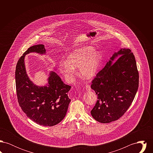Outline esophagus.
I'll return each mask as SVG.
<instances>
[{
  "mask_svg": "<svg viewBox=\"0 0 153 153\" xmlns=\"http://www.w3.org/2000/svg\"><path fill=\"white\" fill-rule=\"evenodd\" d=\"M85 89H86V90H87V91H91V87H90V85H88V84H87L86 86H85Z\"/></svg>",
  "mask_w": 153,
  "mask_h": 153,
  "instance_id": "1",
  "label": "esophagus"
}]
</instances>
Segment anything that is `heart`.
Instances as JSON below:
<instances>
[{
	"instance_id": "1",
	"label": "heart",
	"mask_w": 153,
	"mask_h": 153,
	"mask_svg": "<svg viewBox=\"0 0 153 153\" xmlns=\"http://www.w3.org/2000/svg\"><path fill=\"white\" fill-rule=\"evenodd\" d=\"M102 61L100 53L95 51L94 48L85 46L72 51L64 61L59 64V70L68 77H72L75 73L74 68L80 67L81 76L89 79L97 73Z\"/></svg>"
}]
</instances>
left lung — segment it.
<instances>
[{"label": "left lung", "mask_w": 153, "mask_h": 153, "mask_svg": "<svg viewBox=\"0 0 153 153\" xmlns=\"http://www.w3.org/2000/svg\"><path fill=\"white\" fill-rule=\"evenodd\" d=\"M138 85L134 55L129 49H121L113 54L92 81L91 88L97 96L91 111L92 117L102 123L119 119L131 105Z\"/></svg>", "instance_id": "1"}]
</instances>
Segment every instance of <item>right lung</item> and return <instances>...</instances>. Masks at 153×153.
Segmentation results:
<instances>
[{
    "mask_svg": "<svg viewBox=\"0 0 153 153\" xmlns=\"http://www.w3.org/2000/svg\"><path fill=\"white\" fill-rule=\"evenodd\" d=\"M46 53L44 45L30 47L19 59L16 66L15 81L18 100L26 116L36 123L53 126L65 117L71 100L68 92L70 85L65 84L54 72H51L48 86H36L26 71L25 56L30 53Z\"/></svg>",
    "mask_w": 153,
    "mask_h": 153,
    "instance_id": "1",
    "label": "right lung"
}]
</instances>
